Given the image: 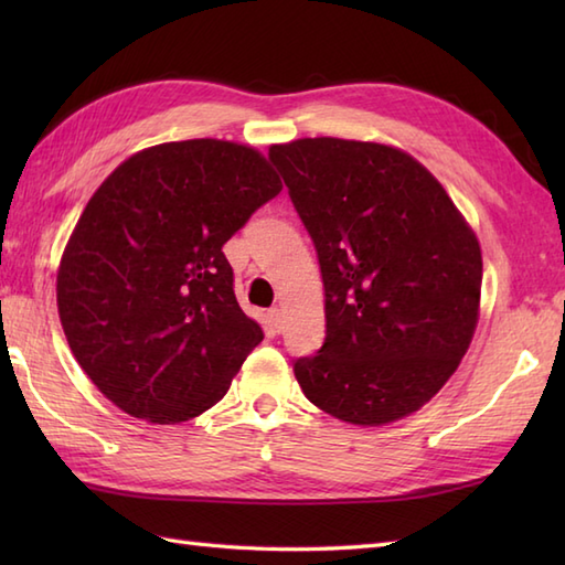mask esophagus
Instances as JSON below:
<instances>
[{"mask_svg": "<svg viewBox=\"0 0 565 565\" xmlns=\"http://www.w3.org/2000/svg\"><path fill=\"white\" fill-rule=\"evenodd\" d=\"M267 318H269V326H271V330H274V332H281V328H284V316H281V310H279V308H271L269 313H267Z\"/></svg>", "mask_w": 565, "mask_h": 565, "instance_id": "esophagus-1", "label": "esophagus"}]
</instances>
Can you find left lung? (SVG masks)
Masks as SVG:
<instances>
[{
    "label": "left lung",
    "instance_id": "left-lung-1",
    "mask_svg": "<svg viewBox=\"0 0 565 565\" xmlns=\"http://www.w3.org/2000/svg\"><path fill=\"white\" fill-rule=\"evenodd\" d=\"M326 286V342L298 356L306 398L352 425L419 411L459 366L481 301V245L411 154L342 138L271 146Z\"/></svg>",
    "mask_w": 565,
    "mask_h": 565
}]
</instances>
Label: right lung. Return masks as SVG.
I'll use <instances>...</instances> for the list:
<instances>
[{"label":"right lung","instance_id":"right-lung-1","mask_svg":"<svg viewBox=\"0 0 565 565\" xmlns=\"http://www.w3.org/2000/svg\"><path fill=\"white\" fill-rule=\"evenodd\" d=\"M281 191L257 150L182 140L136 152L82 211L57 271L72 354L124 413L158 425L209 411L262 328L223 245Z\"/></svg>","mask_w":565,"mask_h":565}]
</instances>
